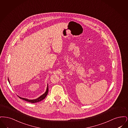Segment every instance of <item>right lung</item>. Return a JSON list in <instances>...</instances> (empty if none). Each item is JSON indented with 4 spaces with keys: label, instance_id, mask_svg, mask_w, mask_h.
Here are the masks:
<instances>
[{
    "label": "right lung",
    "instance_id": "add662e5",
    "mask_svg": "<svg viewBox=\"0 0 128 128\" xmlns=\"http://www.w3.org/2000/svg\"><path fill=\"white\" fill-rule=\"evenodd\" d=\"M48 87H47V89H46V92H45L44 94L43 95H42L41 96H40V97L38 98H37L36 99H34V100H29V99H27L26 98H22L20 96H18V98L24 101H26L27 102H30L32 103H37V102H40L41 101H42V100H43L46 97V96L48 94Z\"/></svg>",
    "mask_w": 128,
    "mask_h": 128
}]
</instances>
